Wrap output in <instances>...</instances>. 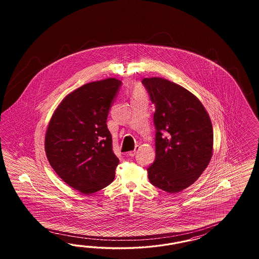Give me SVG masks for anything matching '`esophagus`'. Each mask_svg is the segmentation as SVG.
I'll list each match as a JSON object with an SVG mask.
<instances>
[{
    "instance_id": "obj_1",
    "label": "esophagus",
    "mask_w": 259,
    "mask_h": 259,
    "mask_svg": "<svg viewBox=\"0 0 259 259\" xmlns=\"http://www.w3.org/2000/svg\"><path fill=\"white\" fill-rule=\"evenodd\" d=\"M139 148H140V147H139V146L137 145V146H136V148H135V150H134V151H131V152H129V156H130V157H135V156H136V154H137V152H138V150H139Z\"/></svg>"
}]
</instances>
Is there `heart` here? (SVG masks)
I'll return each mask as SVG.
<instances>
[{
  "instance_id": "obj_1",
  "label": "heart",
  "mask_w": 259,
  "mask_h": 259,
  "mask_svg": "<svg viewBox=\"0 0 259 259\" xmlns=\"http://www.w3.org/2000/svg\"><path fill=\"white\" fill-rule=\"evenodd\" d=\"M142 96H143V89H142L140 85H137V87L134 88V98H135V97H142Z\"/></svg>"
}]
</instances>
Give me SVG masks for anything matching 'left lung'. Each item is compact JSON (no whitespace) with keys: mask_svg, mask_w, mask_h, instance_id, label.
Here are the masks:
<instances>
[{"mask_svg":"<svg viewBox=\"0 0 259 259\" xmlns=\"http://www.w3.org/2000/svg\"><path fill=\"white\" fill-rule=\"evenodd\" d=\"M155 104L156 158L150 182L168 193L192 185L212 154V122L202 103L187 89L162 78L141 80Z\"/></svg>","mask_w":259,"mask_h":259,"instance_id":"left-lung-1","label":"left lung"}]
</instances>
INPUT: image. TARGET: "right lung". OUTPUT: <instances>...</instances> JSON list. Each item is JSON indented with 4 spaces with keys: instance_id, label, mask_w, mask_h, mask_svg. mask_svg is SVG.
Returning a JSON list of instances; mask_svg holds the SVG:
<instances>
[{
    "instance_id": "obj_1",
    "label": "right lung",
    "mask_w": 259,
    "mask_h": 259,
    "mask_svg": "<svg viewBox=\"0 0 259 259\" xmlns=\"http://www.w3.org/2000/svg\"><path fill=\"white\" fill-rule=\"evenodd\" d=\"M121 81L89 82L67 95L56 109L46 134L51 167L66 184L89 195L108 186L119 160L113 152L106 120Z\"/></svg>"
}]
</instances>
